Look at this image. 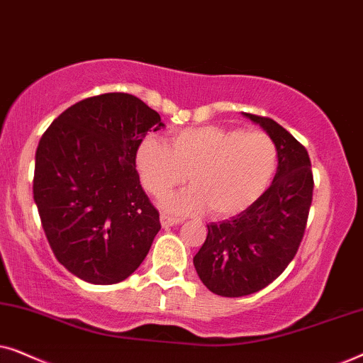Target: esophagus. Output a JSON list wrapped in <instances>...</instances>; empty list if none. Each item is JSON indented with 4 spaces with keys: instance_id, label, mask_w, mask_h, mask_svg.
Instances as JSON below:
<instances>
[{
    "instance_id": "obj_1",
    "label": "esophagus",
    "mask_w": 363,
    "mask_h": 363,
    "mask_svg": "<svg viewBox=\"0 0 363 363\" xmlns=\"http://www.w3.org/2000/svg\"><path fill=\"white\" fill-rule=\"evenodd\" d=\"M183 220L182 218H175V216H170V215H165V213H163V215L160 216V223H162V226L163 228H170V226H175V225H180Z\"/></svg>"
}]
</instances>
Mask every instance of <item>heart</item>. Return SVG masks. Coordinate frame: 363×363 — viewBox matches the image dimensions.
<instances>
[{"mask_svg": "<svg viewBox=\"0 0 363 363\" xmlns=\"http://www.w3.org/2000/svg\"><path fill=\"white\" fill-rule=\"evenodd\" d=\"M137 170L150 195L160 198L185 182L190 190L168 198V210L206 208L211 216H230L257 200L277 163V148L262 132L216 125L178 130L165 143L147 137L137 150Z\"/></svg>", "mask_w": 363, "mask_h": 363, "instance_id": "b5f03b06", "label": "heart"}]
</instances>
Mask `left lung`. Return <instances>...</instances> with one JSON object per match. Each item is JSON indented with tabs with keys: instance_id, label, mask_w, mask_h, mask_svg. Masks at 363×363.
Returning a JSON list of instances; mask_svg holds the SVG:
<instances>
[{
	"instance_id": "obj_1",
	"label": "left lung",
	"mask_w": 363,
	"mask_h": 363,
	"mask_svg": "<svg viewBox=\"0 0 363 363\" xmlns=\"http://www.w3.org/2000/svg\"><path fill=\"white\" fill-rule=\"evenodd\" d=\"M267 132L277 148L271 186L240 215L210 223L193 257L203 284L223 297L264 289L294 259L304 238L314 177L306 147L269 117L245 113Z\"/></svg>"
}]
</instances>
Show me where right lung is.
Masks as SVG:
<instances>
[{
  "instance_id": "obj_1",
  "label": "right lung",
  "mask_w": 363,
  "mask_h": 363,
  "mask_svg": "<svg viewBox=\"0 0 363 363\" xmlns=\"http://www.w3.org/2000/svg\"><path fill=\"white\" fill-rule=\"evenodd\" d=\"M162 127L138 97L108 92L74 104L43 133L34 201L54 256L79 279L116 284L150 251L160 215L135 158L147 132Z\"/></svg>"
}]
</instances>
